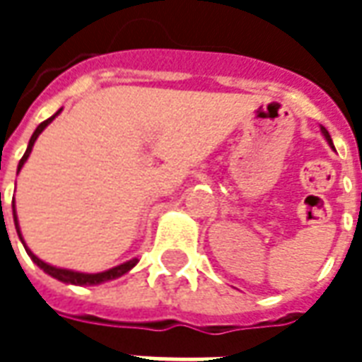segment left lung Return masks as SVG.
Masks as SVG:
<instances>
[{"instance_id": "8db88e82", "label": "left lung", "mask_w": 362, "mask_h": 362, "mask_svg": "<svg viewBox=\"0 0 362 362\" xmlns=\"http://www.w3.org/2000/svg\"><path fill=\"white\" fill-rule=\"evenodd\" d=\"M322 134H324V137H326V141L329 143V147L334 149V143H332V137H329V134H327V129L326 127H322Z\"/></svg>"}]
</instances>
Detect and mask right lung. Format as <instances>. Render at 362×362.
I'll list each match as a JSON object with an SVG mask.
<instances>
[{"mask_svg": "<svg viewBox=\"0 0 362 362\" xmlns=\"http://www.w3.org/2000/svg\"><path fill=\"white\" fill-rule=\"evenodd\" d=\"M59 112H62V108H59V110L56 112V114H54L52 118L44 119L42 124L36 127L35 134H33V137H30V141H28V147H27V151H25V155H23V158L19 160L17 173H19L21 168H23V165L27 163L28 155H30V151H33V145H35V141L38 139V135L42 134L44 129H46V126H48L52 119L58 116ZM13 221H15V228H17V235H19L21 243H23V246H25V250H27V254L30 256V259H33L36 266L40 267L44 273H48V275H52L54 279L62 281V283H69V285H100V283H106V281L118 279V277H122L124 273L129 272L132 267L137 266V262H139L137 258H134V259H129V262H124V264H119V266L112 267V269H106V272H100V273H81V272H74V269H64V267L50 266V264L42 262V259L38 258V256H35L33 252L28 250V246L25 244V240H23V235H21L19 221H17V213H15V205H13Z\"/></svg>", "mask_w": 362, "mask_h": 362, "instance_id": "right-lung-1", "label": "right lung"}]
</instances>
